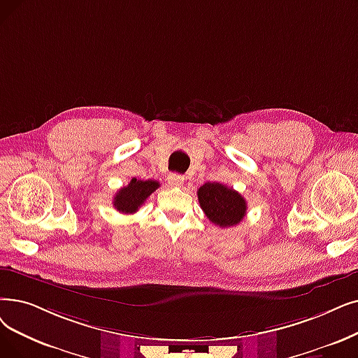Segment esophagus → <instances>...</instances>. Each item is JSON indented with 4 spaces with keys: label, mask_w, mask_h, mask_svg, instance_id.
I'll return each instance as SVG.
<instances>
[{
    "label": "esophagus",
    "mask_w": 358,
    "mask_h": 358,
    "mask_svg": "<svg viewBox=\"0 0 358 358\" xmlns=\"http://www.w3.org/2000/svg\"><path fill=\"white\" fill-rule=\"evenodd\" d=\"M168 182L173 185V187H181V185L184 184V177L180 174H169Z\"/></svg>",
    "instance_id": "34e87169"
}]
</instances>
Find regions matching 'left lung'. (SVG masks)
I'll use <instances>...</instances> for the list:
<instances>
[{"mask_svg":"<svg viewBox=\"0 0 358 358\" xmlns=\"http://www.w3.org/2000/svg\"><path fill=\"white\" fill-rule=\"evenodd\" d=\"M197 197L208 220L221 228L234 227L245 216L247 203L244 197L221 182H205L197 190Z\"/></svg>","mask_w":358,"mask_h":358,"instance_id":"obj_1","label":"left lung"}]
</instances>
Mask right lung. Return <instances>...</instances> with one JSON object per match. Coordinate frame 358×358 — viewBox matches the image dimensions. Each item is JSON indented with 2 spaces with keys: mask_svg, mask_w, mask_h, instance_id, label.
I'll return each mask as SVG.
<instances>
[{
  "mask_svg": "<svg viewBox=\"0 0 358 358\" xmlns=\"http://www.w3.org/2000/svg\"><path fill=\"white\" fill-rule=\"evenodd\" d=\"M158 187L159 182L155 180L133 178L129 185L120 189L114 196V208L122 213H134Z\"/></svg>",
  "mask_w": 358,
  "mask_h": 358,
  "instance_id": "obj_1",
  "label": "right lung"
}]
</instances>
